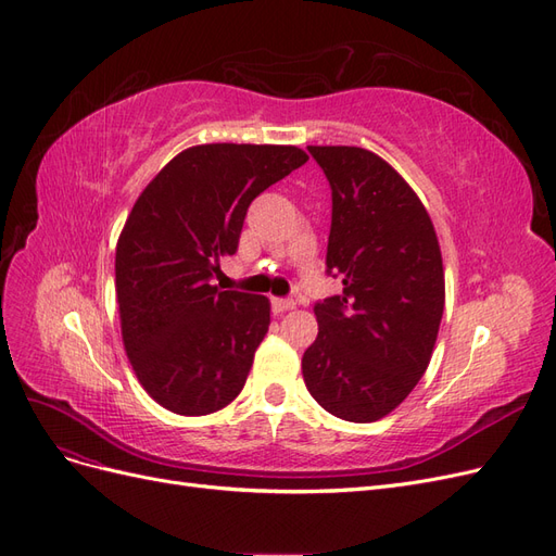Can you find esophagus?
Returning a JSON list of instances; mask_svg holds the SVG:
<instances>
[{
    "label": "esophagus",
    "mask_w": 556,
    "mask_h": 556,
    "mask_svg": "<svg viewBox=\"0 0 556 556\" xmlns=\"http://www.w3.org/2000/svg\"><path fill=\"white\" fill-rule=\"evenodd\" d=\"M271 306H274L276 313H285V311H292L296 304H294L292 299H274Z\"/></svg>",
    "instance_id": "34e87169"
}]
</instances>
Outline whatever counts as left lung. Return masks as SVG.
Segmentation results:
<instances>
[{"instance_id": "left-lung-1", "label": "left lung", "mask_w": 556, "mask_h": 556, "mask_svg": "<svg viewBox=\"0 0 556 556\" xmlns=\"http://www.w3.org/2000/svg\"><path fill=\"white\" fill-rule=\"evenodd\" d=\"M331 185L329 274L343 294L315 306L301 371L311 396L348 422H376L425 376L445 308L441 245L422 201L380 155L308 146Z\"/></svg>"}]
</instances>
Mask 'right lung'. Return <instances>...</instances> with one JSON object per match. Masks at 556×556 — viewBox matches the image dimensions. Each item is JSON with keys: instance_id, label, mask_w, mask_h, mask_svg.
<instances>
[{"instance_id": "1", "label": "right lung", "mask_w": 556, "mask_h": 556, "mask_svg": "<svg viewBox=\"0 0 556 556\" xmlns=\"http://www.w3.org/2000/svg\"><path fill=\"white\" fill-rule=\"evenodd\" d=\"M306 160L296 146L201 143L139 194L115 245V299L129 364L162 408L208 415L243 390L271 304L211 278L250 201Z\"/></svg>"}]
</instances>
